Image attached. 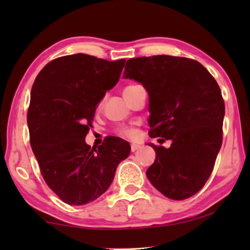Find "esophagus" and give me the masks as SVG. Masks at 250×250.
I'll return each mask as SVG.
<instances>
[{"mask_svg": "<svg viewBox=\"0 0 250 250\" xmlns=\"http://www.w3.org/2000/svg\"><path fill=\"white\" fill-rule=\"evenodd\" d=\"M140 146L139 145H134V143H132V145H131V152H135L137 150H139L140 149Z\"/></svg>", "mask_w": 250, "mask_h": 250, "instance_id": "esophagus-1", "label": "esophagus"}]
</instances>
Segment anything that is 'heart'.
Returning <instances> with one entry per match:
<instances>
[{
  "instance_id": "obj_1",
  "label": "heart",
  "mask_w": 250,
  "mask_h": 250,
  "mask_svg": "<svg viewBox=\"0 0 250 250\" xmlns=\"http://www.w3.org/2000/svg\"><path fill=\"white\" fill-rule=\"evenodd\" d=\"M138 86V84H130V86L125 87L124 91H128L130 89H132L133 87ZM117 134L120 135L122 138H128V139H133L137 135V130H135L133 126H122V128H119L117 130Z\"/></svg>"
}]
</instances>
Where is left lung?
Instances as JSON below:
<instances>
[{"label":"left lung","instance_id":"1","mask_svg":"<svg viewBox=\"0 0 250 250\" xmlns=\"http://www.w3.org/2000/svg\"><path fill=\"white\" fill-rule=\"evenodd\" d=\"M124 77L149 94L150 137L172 141L168 149L150 145L156 156L147 179L171 200L193 196L210 176L223 142L225 104L216 80L194 59L167 55L129 59Z\"/></svg>","mask_w":250,"mask_h":250}]
</instances>
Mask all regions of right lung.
<instances>
[{
  "instance_id": "obj_1",
  "label": "right lung",
  "mask_w": 250,
  "mask_h": 250,
  "mask_svg": "<svg viewBox=\"0 0 250 250\" xmlns=\"http://www.w3.org/2000/svg\"><path fill=\"white\" fill-rule=\"evenodd\" d=\"M125 59L87 54L58 57L37 75L27 111L29 142L46 184L69 205H83L107 191L129 143L108 138L98 149L86 142L96 105L120 78Z\"/></svg>"
}]
</instances>
